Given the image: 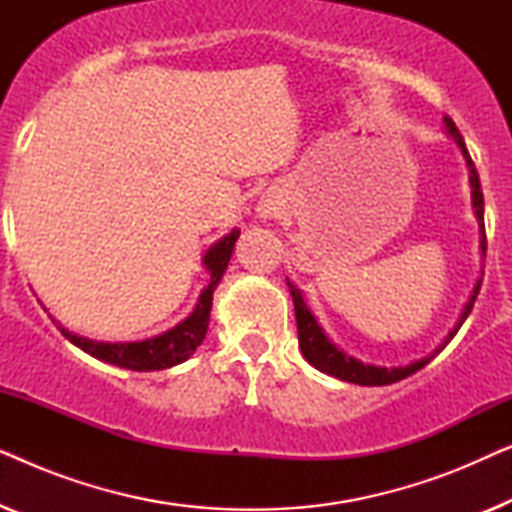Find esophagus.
I'll return each mask as SVG.
<instances>
[{
    "label": "esophagus",
    "mask_w": 512,
    "mask_h": 512,
    "mask_svg": "<svg viewBox=\"0 0 512 512\" xmlns=\"http://www.w3.org/2000/svg\"><path fill=\"white\" fill-rule=\"evenodd\" d=\"M270 214H272V207L263 205V207H261V216H270Z\"/></svg>",
    "instance_id": "obj_1"
}]
</instances>
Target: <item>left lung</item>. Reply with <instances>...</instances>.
<instances>
[{
    "instance_id": "8db88e82",
    "label": "left lung",
    "mask_w": 512,
    "mask_h": 512,
    "mask_svg": "<svg viewBox=\"0 0 512 512\" xmlns=\"http://www.w3.org/2000/svg\"><path fill=\"white\" fill-rule=\"evenodd\" d=\"M443 123H445V128H447V135H450L454 142H457V146L461 149V156H464V160H466L468 179H471L473 212H475V216H478V221H480V235H482L480 249H482V254H485V251H487V237H485V223H482V216H485V200H482V188H480L478 170H475L473 160H471V156H468L464 137L459 135L457 125H454L452 118L445 116ZM286 284H289V291H291V298H293V307H296L298 345H300V352H303L305 359L310 361L314 368L321 370V373L338 377V380H342V382L363 384V387H382V384H394L398 380H405V377H408V375L417 373L419 368H424L426 363H429L438 352H443L447 342H450L454 335H457L461 324H464L468 314H471L473 303H475V298H478V291H480V286H482V279H478V284H475V289L471 293V298H468L464 312H461L457 326H454L452 331L447 333V338L436 347V352H431L429 356H424V359H419V361H412V363H408V366H398V368L368 366V363H361L359 359H354V356H347L345 352H340V349L335 347L333 342L326 338V333L321 331V326L317 324V319H314V314L310 312V307L305 305L303 293H300L296 286L289 282V279H286Z\"/></svg>"
}]
</instances>
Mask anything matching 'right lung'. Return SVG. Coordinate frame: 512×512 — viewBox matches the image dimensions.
Wrapping results in <instances>:
<instances>
[{
    "label": "right lung",
    "mask_w": 512,
    "mask_h": 512,
    "mask_svg": "<svg viewBox=\"0 0 512 512\" xmlns=\"http://www.w3.org/2000/svg\"><path fill=\"white\" fill-rule=\"evenodd\" d=\"M240 237V230L233 228L226 237L212 244L207 254L202 256V265L209 270V284L202 289L195 310L188 314L184 321L170 331L156 335V338L139 340V342H97L81 338V335L69 333L67 328H60V333L72 342V345L81 347L83 352L95 356V359L114 363L118 368L137 370V373H149V370H165L184 363L188 356H193L200 342L205 340L209 328V310H212V296L214 289L219 286L223 272L228 268L230 256H233L235 242Z\"/></svg>",
    "instance_id": "obj_1"
}]
</instances>
